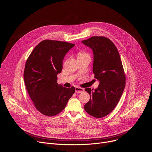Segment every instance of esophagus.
<instances>
[{"label": "esophagus", "instance_id": "34e87169", "mask_svg": "<svg viewBox=\"0 0 152 152\" xmlns=\"http://www.w3.org/2000/svg\"><path fill=\"white\" fill-rule=\"evenodd\" d=\"M84 91V89L80 87H79V86H76L75 88V92L76 93H81Z\"/></svg>", "mask_w": 152, "mask_h": 152}]
</instances>
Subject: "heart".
<instances>
[{"mask_svg": "<svg viewBox=\"0 0 152 152\" xmlns=\"http://www.w3.org/2000/svg\"><path fill=\"white\" fill-rule=\"evenodd\" d=\"M80 55H88L87 53H85V52H80L79 53V56H80Z\"/></svg>", "mask_w": 152, "mask_h": 152, "instance_id": "1", "label": "heart"}]
</instances>
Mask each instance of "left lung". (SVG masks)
I'll list each match as a JSON object with an SVG mask.
<instances>
[{"label": "left lung", "instance_id": "1", "mask_svg": "<svg viewBox=\"0 0 152 152\" xmlns=\"http://www.w3.org/2000/svg\"><path fill=\"white\" fill-rule=\"evenodd\" d=\"M82 42L93 50V72L100 82L94 91L85 88L90 99L84 109L94 117L102 118L114 110L121 97L126 85L124 71L119 52L109 38L94 36Z\"/></svg>", "mask_w": 152, "mask_h": 152}]
</instances>
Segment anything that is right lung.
<instances>
[{
	"mask_svg": "<svg viewBox=\"0 0 152 152\" xmlns=\"http://www.w3.org/2000/svg\"><path fill=\"white\" fill-rule=\"evenodd\" d=\"M75 45L43 40L26 61L23 74L26 88L36 109L43 115L52 117L60 113L75 92L74 86L67 88L57 83L64 58Z\"/></svg>",
	"mask_w": 152,
	"mask_h": 152,
	"instance_id": "right-lung-1",
	"label": "right lung"
}]
</instances>
